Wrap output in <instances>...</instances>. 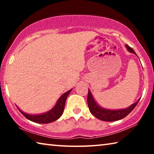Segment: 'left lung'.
I'll return each instance as SVG.
<instances>
[{"label":"left lung","instance_id":"1","mask_svg":"<svg viewBox=\"0 0 154 154\" xmlns=\"http://www.w3.org/2000/svg\"><path fill=\"white\" fill-rule=\"evenodd\" d=\"M127 50L130 53H132L137 55L134 51L128 45H125ZM140 98H139L136 103H134L129 106L128 107L122 109H108L103 108L102 106L97 104L96 102L95 99L94 98L92 93L88 89V107L90 111V113H92L93 116H94L96 118L100 119V120L105 121V122H113L119 120L124 118L125 117L127 116L130 112H131L134 109L135 106L139 103L140 100Z\"/></svg>","mask_w":154,"mask_h":154}]
</instances>
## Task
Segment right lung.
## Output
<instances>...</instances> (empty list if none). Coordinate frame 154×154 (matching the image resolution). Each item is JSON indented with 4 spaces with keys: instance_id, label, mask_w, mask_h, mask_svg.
<instances>
[{
    "instance_id": "right-lung-1",
    "label": "right lung",
    "mask_w": 154,
    "mask_h": 154,
    "mask_svg": "<svg viewBox=\"0 0 154 154\" xmlns=\"http://www.w3.org/2000/svg\"><path fill=\"white\" fill-rule=\"evenodd\" d=\"M72 89L64 93L59 99L57 101L55 106L52 108L51 110L45 112L44 113L41 114H28L26 113H24L22 111L19 107L17 106V109L19 111L22 113L23 116H24L28 119L32 121L33 122L38 124H49L51 122H53L54 121L57 120V119L60 118L61 116L63 113L64 106H65V102H66L67 96H69L70 92H71Z\"/></svg>"
}]
</instances>
